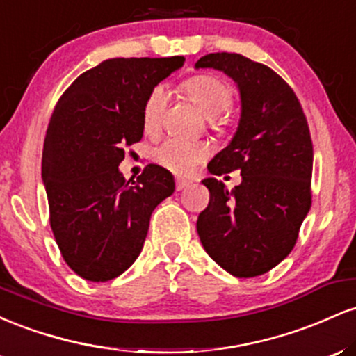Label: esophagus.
I'll list each match as a JSON object with an SVG mask.
<instances>
[{
	"instance_id": "esophagus-1",
	"label": "esophagus",
	"mask_w": 356,
	"mask_h": 356,
	"mask_svg": "<svg viewBox=\"0 0 356 356\" xmlns=\"http://www.w3.org/2000/svg\"><path fill=\"white\" fill-rule=\"evenodd\" d=\"M189 186H191V182L186 181V179H181V177L175 179V189H177V191L186 189V187H189Z\"/></svg>"
}]
</instances>
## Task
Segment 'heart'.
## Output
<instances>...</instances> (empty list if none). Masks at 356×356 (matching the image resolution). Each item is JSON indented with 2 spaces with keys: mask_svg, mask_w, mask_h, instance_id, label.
<instances>
[{
  "mask_svg": "<svg viewBox=\"0 0 356 356\" xmlns=\"http://www.w3.org/2000/svg\"><path fill=\"white\" fill-rule=\"evenodd\" d=\"M184 92L189 95L206 117H218L226 112L232 104L231 88L212 75H195L182 85ZM165 108V90L155 87L147 97L144 105V130L147 134H154L159 129L162 120V113ZM209 155V147L202 142L182 140V138H169L155 150V159L161 165L167 167L175 174H191L195 167L206 161Z\"/></svg>",
  "mask_w": 356,
  "mask_h": 356,
  "instance_id": "heart-1",
  "label": "heart"
}]
</instances>
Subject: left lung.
<instances>
[{"instance_id":"obj_1","label":"left lung","mask_w":356,"mask_h":356,"mask_svg":"<svg viewBox=\"0 0 356 356\" xmlns=\"http://www.w3.org/2000/svg\"><path fill=\"white\" fill-rule=\"evenodd\" d=\"M195 68H214L234 80L241 115L227 147L207 164L202 184L209 206L197 218L206 252L236 277L273 269L295 248L312 207L313 144L295 92L266 65L238 53H209ZM239 170L229 191L215 179Z\"/></svg>"}]
</instances>
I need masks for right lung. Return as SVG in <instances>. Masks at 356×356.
<instances>
[{"label":"right lung","mask_w":356,"mask_h":356,"mask_svg":"<svg viewBox=\"0 0 356 356\" xmlns=\"http://www.w3.org/2000/svg\"><path fill=\"white\" fill-rule=\"evenodd\" d=\"M184 61L105 60L81 73L53 110L42 179L61 256L83 280L110 281L132 266L154 209L172 195L174 175L164 167L149 164L130 183L118 165L124 147L144 136L147 97Z\"/></svg>","instance_id":"add662e5"}]
</instances>
